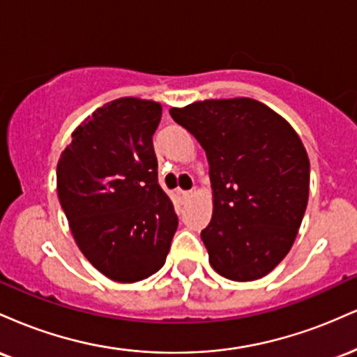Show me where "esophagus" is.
I'll list each match as a JSON object with an SVG mask.
<instances>
[{"mask_svg":"<svg viewBox=\"0 0 357 357\" xmlns=\"http://www.w3.org/2000/svg\"><path fill=\"white\" fill-rule=\"evenodd\" d=\"M178 195L181 196V199H190L191 198V192L190 191H178Z\"/></svg>","mask_w":357,"mask_h":357,"instance_id":"1","label":"esophagus"}]
</instances>
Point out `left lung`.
Segmentation results:
<instances>
[{
  "label": "left lung",
  "mask_w": 357,
  "mask_h": 357,
  "mask_svg": "<svg viewBox=\"0 0 357 357\" xmlns=\"http://www.w3.org/2000/svg\"><path fill=\"white\" fill-rule=\"evenodd\" d=\"M171 117L206 153L213 216L202 231L221 277L252 282L284 260L309 199V155L294 127L248 97L198 100Z\"/></svg>",
  "instance_id": "obj_1"
}]
</instances>
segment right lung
I'll use <instances>...</instances> for the list:
<instances>
[{"label":"right lung","mask_w":357,"mask_h":357,"mask_svg":"<svg viewBox=\"0 0 357 357\" xmlns=\"http://www.w3.org/2000/svg\"><path fill=\"white\" fill-rule=\"evenodd\" d=\"M161 116L154 100L107 102L73 130L56 165V192L75 243L114 282L158 272L178 228L158 183L153 136Z\"/></svg>","instance_id":"right-lung-1"}]
</instances>
